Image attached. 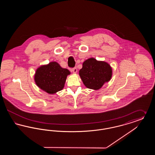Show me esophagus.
<instances>
[{"instance_id":"1","label":"esophagus","mask_w":155,"mask_h":155,"mask_svg":"<svg viewBox=\"0 0 155 155\" xmlns=\"http://www.w3.org/2000/svg\"><path fill=\"white\" fill-rule=\"evenodd\" d=\"M71 71H73V73H74V74L77 73V68H76V67H74L73 68H72V69H71Z\"/></svg>"}]
</instances>
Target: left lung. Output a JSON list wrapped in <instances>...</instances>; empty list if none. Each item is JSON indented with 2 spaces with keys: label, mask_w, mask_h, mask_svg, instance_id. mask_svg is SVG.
Returning a JSON list of instances; mask_svg holds the SVG:
<instances>
[{
  "label": "left lung",
  "mask_w": 155,
  "mask_h": 155,
  "mask_svg": "<svg viewBox=\"0 0 155 155\" xmlns=\"http://www.w3.org/2000/svg\"><path fill=\"white\" fill-rule=\"evenodd\" d=\"M79 75L87 88L98 90L110 80L112 68L107 62L91 58L84 61Z\"/></svg>",
  "instance_id": "8db88e82"
}]
</instances>
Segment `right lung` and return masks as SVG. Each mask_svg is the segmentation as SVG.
I'll use <instances>...</instances> for the list:
<instances>
[{"mask_svg": "<svg viewBox=\"0 0 155 155\" xmlns=\"http://www.w3.org/2000/svg\"><path fill=\"white\" fill-rule=\"evenodd\" d=\"M71 73L63 68L56 61L39 67L34 75V80L37 86L49 94H54L62 90L67 77Z\"/></svg>", "mask_w": 155, "mask_h": 155, "instance_id": "obj_1", "label": "right lung"}]
</instances>
